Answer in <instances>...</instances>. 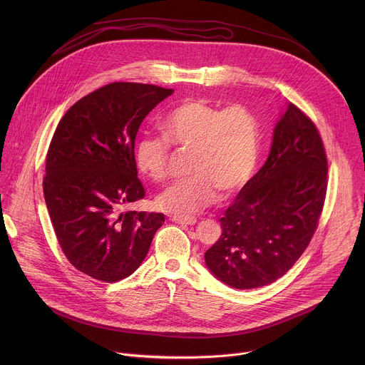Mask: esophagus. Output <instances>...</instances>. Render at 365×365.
I'll return each instance as SVG.
<instances>
[{
    "label": "esophagus",
    "mask_w": 365,
    "mask_h": 365,
    "mask_svg": "<svg viewBox=\"0 0 365 365\" xmlns=\"http://www.w3.org/2000/svg\"><path fill=\"white\" fill-rule=\"evenodd\" d=\"M170 220L173 222H179V224H185V225H193L196 224V218L192 215H172Z\"/></svg>",
    "instance_id": "obj_1"
}]
</instances>
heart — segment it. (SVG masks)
<instances>
[{
    "instance_id": "obj_1",
    "label": "heart",
    "mask_w": 365,
    "mask_h": 365,
    "mask_svg": "<svg viewBox=\"0 0 365 365\" xmlns=\"http://www.w3.org/2000/svg\"><path fill=\"white\" fill-rule=\"evenodd\" d=\"M162 137H143L135 145L138 170L154 182L169 175L170 144L190 150V178L173 183L158 197L162 210L192 214L230 196L251 178L258 158L259 125L244 106L221 108L205 99H186L160 123Z\"/></svg>"
}]
</instances>
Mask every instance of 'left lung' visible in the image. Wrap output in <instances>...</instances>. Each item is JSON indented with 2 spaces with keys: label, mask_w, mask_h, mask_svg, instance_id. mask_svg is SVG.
I'll list each match as a JSON object with an SVG mask.
<instances>
[{
  "label": "left lung",
  "mask_w": 365,
  "mask_h": 365,
  "mask_svg": "<svg viewBox=\"0 0 365 365\" xmlns=\"http://www.w3.org/2000/svg\"><path fill=\"white\" fill-rule=\"evenodd\" d=\"M328 187V159L315 125L289 107L277 123L269 159L220 220L222 234L205 252L210 270L235 289L284 276L314 237Z\"/></svg>",
  "instance_id": "8db88e82"
}]
</instances>
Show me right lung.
Listing matches in <instances>:
<instances>
[{"label":"right lung","instance_id":"obj_1","mask_svg":"<svg viewBox=\"0 0 365 365\" xmlns=\"http://www.w3.org/2000/svg\"><path fill=\"white\" fill-rule=\"evenodd\" d=\"M173 93L158 85L113 82L66 111L46 154L44 200L58 242L81 273L107 283L133 274L163 214L127 211L145 196L135 135L145 115Z\"/></svg>","mask_w":365,"mask_h":365}]
</instances>
